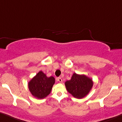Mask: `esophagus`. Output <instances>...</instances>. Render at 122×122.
<instances>
[{"mask_svg": "<svg viewBox=\"0 0 122 122\" xmlns=\"http://www.w3.org/2000/svg\"><path fill=\"white\" fill-rule=\"evenodd\" d=\"M57 81H58L59 82H62V78H61V77L57 78Z\"/></svg>", "mask_w": 122, "mask_h": 122, "instance_id": "34e87169", "label": "esophagus"}]
</instances>
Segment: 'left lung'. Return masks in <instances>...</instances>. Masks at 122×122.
<instances>
[{
    "label": "left lung",
    "mask_w": 122,
    "mask_h": 122,
    "mask_svg": "<svg viewBox=\"0 0 122 122\" xmlns=\"http://www.w3.org/2000/svg\"><path fill=\"white\" fill-rule=\"evenodd\" d=\"M66 90L75 98L81 99L88 94L93 86L92 79L85 75L74 73L70 80L65 82Z\"/></svg>",
    "instance_id": "8db88e82"
}]
</instances>
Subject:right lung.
<instances>
[{
	"label": "right lung",
	"instance_id": "1",
	"mask_svg": "<svg viewBox=\"0 0 122 122\" xmlns=\"http://www.w3.org/2000/svg\"><path fill=\"white\" fill-rule=\"evenodd\" d=\"M55 83L53 76L47 77L42 71H40L29 82V89L35 98L43 99L50 93Z\"/></svg>",
	"mask_w": 122,
	"mask_h": 122
}]
</instances>
